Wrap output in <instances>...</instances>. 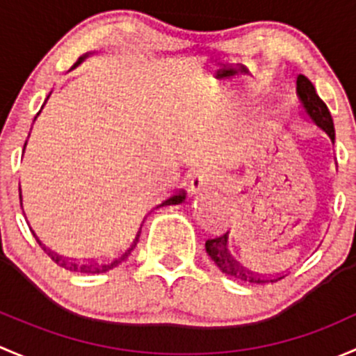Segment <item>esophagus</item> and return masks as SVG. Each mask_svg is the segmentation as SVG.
<instances>
[{
	"label": "esophagus",
	"instance_id": "1",
	"mask_svg": "<svg viewBox=\"0 0 356 356\" xmlns=\"http://www.w3.org/2000/svg\"><path fill=\"white\" fill-rule=\"evenodd\" d=\"M188 181H190L188 183L190 193H199L202 192V190L209 188V186L214 185L216 177L211 170H204V168H200V170H195L192 175H190Z\"/></svg>",
	"mask_w": 356,
	"mask_h": 356
}]
</instances>
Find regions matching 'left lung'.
<instances>
[{
  "instance_id": "8db88e82",
  "label": "left lung",
  "mask_w": 356,
  "mask_h": 356,
  "mask_svg": "<svg viewBox=\"0 0 356 356\" xmlns=\"http://www.w3.org/2000/svg\"><path fill=\"white\" fill-rule=\"evenodd\" d=\"M296 92L298 99L302 102L303 109H305L307 116L317 124L318 128L329 135V138L334 144V123H332V116L329 113L327 106L315 92L314 83L307 79L305 75H298L296 79ZM205 250H207L209 257L214 260L216 266L225 273L226 276L234 277L238 281H245V283L252 284H267L276 283V281L283 280L284 274L277 273H266V270L252 269L247 264H243L241 257H238L232 248V240H229V233H225L219 238H211L205 241Z\"/></svg>"
}]
</instances>
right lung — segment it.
<instances>
[{
    "mask_svg": "<svg viewBox=\"0 0 356 356\" xmlns=\"http://www.w3.org/2000/svg\"><path fill=\"white\" fill-rule=\"evenodd\" d=\"M87 56H89V54H86V56L80 58V60L76 61L75 65H73V68L79 67V65L82 63V61L86 60ZM38 115H39V113H38ZM185 195H186V193L183 192V190H179V192H175L173 195L166 197V199H163V200H159L157 204H154L151 209H159V207H164V205L181 204L183 200H185ZM20 204H22V195H20ZM142 219H145V218H142ZM142 219H140V222L137 225V228L134 229V233L128 234L127 240H123L122 243L116 245V247L108 248L106 252H101V254H96V255H89V257H67V255H60V254H56V252L49 250V248L44 247V245L39 240H38V243L41 245L42 250L46 252L47 255H49L51 260H53L54 264H58L60 267H63V269L72 270V273L101 274V273H106V270L113 269V267L120 266V264H122L124 259H128V255L131 254V250L137 247L138 236H140L142 225H144V221H142Z\"/></svg>",
    "mask_w": 356,
    "mask_h": 356,
    "instance_id": "obj_1",
    "label": "right lung"
}]
</instances>
